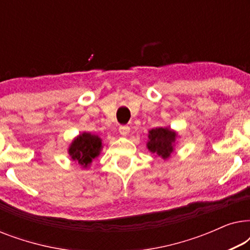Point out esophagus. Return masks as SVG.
I'll return each mask as SVG.
<instances>
[{
	"instance_id": "obj_1",
	"label": "esophagus",
	"mask_w": 250,
	"mask_h": 250,
	"mask_svg": "<svg viewBox=\"0 0 250 250\" xmlns=\"http://www.w3.org/2000/svg\"><path fill=\"white\" fill-rule=\"evenodd\" d=\"M119 133H121V134H122L123 136L128 135L129 127H128L127 125H122V126H119Z\"/></svg>"
}]
</instances>
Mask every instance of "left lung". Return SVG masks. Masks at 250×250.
Wrapping results in <instances>:
<instances>
[{
  "instance_id": "1",
  "label": "left lung",
  "mask_w": 250,
  "mask_h": 250,
  "mask_svg": "<svg viewBox=\"0 0 250 250\" xmlns=\"http://www.w3.org/2000/svg\"><path fill=\"white\" fill-rule=\"evenodd\" d=\"M148 138L146 146L150 152L162 157L163 159H167L174 151L177 134L168 127H158L149 131Z\"/></svg>"
}]
</instances>
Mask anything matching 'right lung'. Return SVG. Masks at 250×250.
<instances>
[{
	"mask_svg": "<svg viewBox=\"0 0 250 250\" xmlns=\"http://www.w3.org/2000/svg\"><path fill=\"white\" fill-rule=\"evenodd\" d=\"M102 149L101 139L98 135L84 132L74 139L68 149L71 159L77 162L84 168L90 166L92 160L100 155Z\"/></svg>",
	"mask_w": 250,
	"mask_h": 250,
	"instance_id": "1",
	"label": "right lung"
}]
</instances>
